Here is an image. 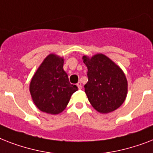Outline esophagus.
<instances>
[{
    "label": "esophagus",
    "instance_id": "34e87169",
    "mask_svg": "<svg viewBox=\"0 0 153 153\" xmlns=\"http://www.w3.org/2000/svg\"><path fill=\"white\" fill-rule=\"evenodd\" d=\"M77 86H78V88H79V90H81V89H82L81 82H78V83H77Z\"/></svg>",
    "mask_w": 153,
    "mask_h": 153
}]
</instances>
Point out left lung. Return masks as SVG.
<instances>
[{"label": "left lung", "mask_w": 153, "mask_h": 153, "mask_svg": "<svg viewBox=\"0 0 153 153\" xmlns=\"http://www.w3.org/2000/svg\"><path fill=\"white\" fill-rule=\"evenodd\" d=\"M88 69V82L84 86L91 105L101 114L116 110L125 102L128 82L121 68L102 53L82 56Z\"/></svg>", "instance_id": "8db88e82"}]
</instances>
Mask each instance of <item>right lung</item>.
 Wrapping results in <instances>:
<instances>
[{
    "label": "right lung",
    "instance_id": "right-lung-1",
    "mask_svg": "<svg viewBox=\"0 0 153 153\" xmlns=\"http://www.w3.org/2000/svg\"><path fill=\"white\" fill-rule=\"evenodd\" d=\"M64 59L50 54L39 65L30 82L29 91L36 106L42 112L59 114L67 107L78 87L70 83L63 70Z\"/></svg>",
    "mask_w": 153,
    "mask_h": 153
}]
</instances>
